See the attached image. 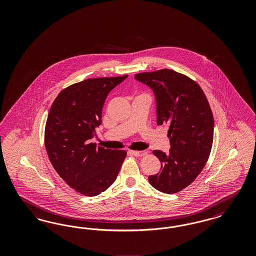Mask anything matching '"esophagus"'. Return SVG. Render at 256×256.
I'll use <instances>...</instances> for the list:
<instances>
[{"label": "esophagus", "mask_w": 256, "mask_h": 256, "mask_svg": "<svg viewBox=\"0 0 256 256\" xmlns=\"http://www.w3.org/2000/svg\"><path fill=\"white\" fill-rule=\"evenodd\" d=\"M130 154L134 156H137V158H141V156H144L146 154V150H130Z\"/></svg>", "instance_id": "1"}]
</instances>
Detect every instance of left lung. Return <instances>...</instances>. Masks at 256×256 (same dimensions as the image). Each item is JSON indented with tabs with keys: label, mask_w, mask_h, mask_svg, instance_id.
<instances>
[{
	"label": "left lung",
	"mask_w": 256,
	"mask_h": 256,
	"mask_svg": "<svg viewBox=\"0 0 256 256\" xmlns=\"http://www.w3.org/2000/svg\"><path fill=\"white\" fill-rule=\"evenodd\" d=\"M150 86L156 98L158 124H168L170 152L154 150L161 169L148 176L160 192L174 194L196 178L209 158L214 135L212 110L202 87L189 76L170 69L135 74Z\"/></svg>",
	"instance_id": "obj_1"
}]
</instances>
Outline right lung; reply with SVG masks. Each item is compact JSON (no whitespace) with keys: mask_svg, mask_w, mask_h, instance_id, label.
<instances>
[{"mask_svg":"<svg viewBox=\"0 0 256 256\" xmlns=\"http://www.w3.org/2000/svg\"><path fill=\"white\" fill-rule=\"evenodd\" d=\"M128 74L88 78L64 88L48 114L44 141L50 161L74 191L89 196L115 182L126 152L90 143L102 124V111L110 91Z\"/></svg>","mask_w":256,"mask_h":256,"instance_id":"1","label":"right lung"}]
</instances>
